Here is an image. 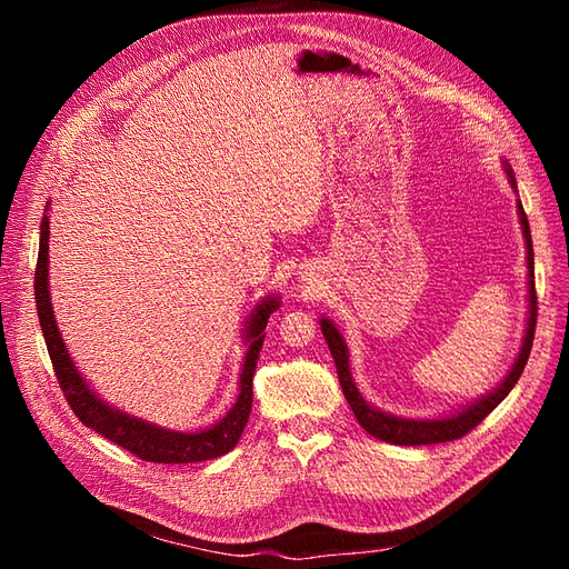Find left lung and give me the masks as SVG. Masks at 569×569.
<instances>
[{
  "label": "left lung",
  "instance_id": "left-lung-1",
  "mask_svg": "<svg viewBox=\"0 0 569 569\" xmlns=\"http://www.w3.org/2000/svg\"><path fill=\"white\" fill-rule=\"evenodd\" d=\"M501 163H503V173L512 187V192L518 194V182H515L510 163L506 159ZM515 203H518V218H520L525 251H527V322H525L522 347H520L518 356H515L508 375L491 391L481 393L479 399L465 403V406H458L449 412H441V416H435V418H403V416H393V412H387L382 408L372 406L370 401L363 399V393H360L356 387V380L351 375V363H349L347 339H343V335L339 332L335 320H330L327 316H320V330H322V337L335 358L341 391H343V396H347V401L353 410L358 425L363 427L366 432L372 435L375 439L396 443V446H425V443H441V441L460 439L462 435H468L472 427H477L481 420H485L489 412L506 399L510 389L518 385L520 375L527 366L529 351H531L533 327H537V291H533V249H531L529 220L525 216L520 197Z\"/></svg>",
  "mask_w": 569,
  "mask_h": 569
}]
</instances>
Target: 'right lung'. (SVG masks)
Wrapping results in <instances>:
<instances>
[{
	"label": "right lung",
	"instance_id": "1",
	"mask_svg": "<svg viewBox=\"0 0 569 569\" xmlns=\"http://www.w3.org/2000/svg\"><path fill=\"white\" fill-rule=\"evenodd\" d=\"M49 211V206H47ZM36 303H38V318L44 335L47 351L54 366L57 380L63 389L68 406L73 408L78 420L94 429L97 435L107 437L109 441L123 446L126 451L140 456L149 462H201L218 456H226L232 451L239 437H242L251 401H253V372L258 351L263 347V330L268 318L280 308V295H268L258 301L249 316L242 322V343H244V358L242 370H239V389L232 408L211 427L197 429V432H180V429L161 427L157 422H149L144 418L130 416V412L111 406L101 399L94 387L88 382L76 360L66 349V341L59 332L54 306H51L49 295V216H42L40 226V251H38V270H36Z\"/></svg>",
	"mask_w": 569,
	"mask_h": 569
}]
</instances>
